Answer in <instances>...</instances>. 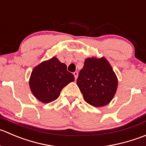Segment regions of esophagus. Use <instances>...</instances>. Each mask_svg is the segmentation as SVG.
I'll return each mask as SVG.
<instances>
[{"mask_svg": "<svg viewBox=\"0 0 146 146\" xmlns=\"http://www.w3.org/2000/svg\"><path fill=\"white\" fill-rule=\"evenodd\" d=\"M73 74H74V76L75 79H77V76H78V72H74L73 73Z\"/></svg>", "mask_w": 146, "mask_h": 146, "instance_id": "obj_1", "label": "esophagus"}]
</instances>
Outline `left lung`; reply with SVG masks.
I'll return each mask as SVG.
<instances>
[{
	"mask_svg": "<svg viewBox=\"0 0 146 146\" xmlns=\"http://www.w3.org/2000/svg\"><path fill=\"white\" fill-rule=\"evenodd\" d=\"M76 84L85 102L94 107H101L113 99L118 79L106 58L91 57L85 60Z\"/></svg>",
	"mask_w": 146,
	"mask_h": 146,
	"instance_id": "left-lung-1",
	"label": "left lung"
}]
</instances>
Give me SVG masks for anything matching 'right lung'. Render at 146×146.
I'll list each match as a JSON object with an SVG mask.
<instances>
[{
  "mask_svg": "<svg viewBox=\"0 0 146 146\" xmlns=\"http://www.w3.org/2000/svg\"><path fill=\"white\" fill-rule=\"evenodd\" d=\"M74 81V76L67 71V65L53 57L33 69L29 85L36 99L47 104L56 100L62 89Z\"/></svg>",
  "mask_w": 146,
  "mask_h": 146,
  "instance_id": "1",
  "label": "right lung"
}]
</instances>
